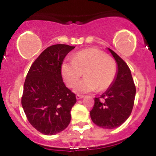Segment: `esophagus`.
I'll list each match as a JSON object with an SVG mask.
<instances>
[{"instance_id":"34e87169","label":"esophagus","mask_w":156,"mask_h":156,"mask_svg":"<svg viewBox=\"0 0 156 156\" xmlns=\"http://www.w3.org/2000/svg\"><path fill=\"white\" fill-rule=\"evenodd\" d=\"M83 95H79V94H77V95H76V99H80V98H83Z\"/></svg>"}]
</instances>
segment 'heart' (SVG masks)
<instances>
[{
  "instance_id": "heart-1",
  "label": "heart",
  "mask_w": 156,
  "mask_h": 156,
  "mask_svg": "<svg viewBox=\"0 0 156 156\" xmlns=\"http://www.w3.org/2000/svg\"><path fill=\"white\" fill-rule=\"evenodd\" d=\"M63 77L70 88L76 86L84 72L85 77L76 86L78 93H86L95 89L104 91L108 89L115 81L117 67L113 58L105 52L97 48L80 51L75 54L71 61L62 64Z\"/></svg>"
}]
</instances>
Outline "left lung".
Returning a JSON list of instances; mask_svg holds the SVG:
<instances>
[{"instance_id":"1","label":"left lung","mask_w":156,"mask_h":156,"mask_svg":"<svg viewBox=\"0 0 156 156\" xmlns=\"http://www.w3.org/2000/svg\"><path fill=\"white\" fill-rule=\"evenodd\" d=\"M118 64V73L113 84L98 98L90 112L94 124L113 129L124 124L130 117L134 105L136 86L130 70L125 61L108 48Z\"/></svg>"}]
</instances>
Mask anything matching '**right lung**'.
<instances>
[{"label": "right lung", "instance_id": "add662e5", "mask_svg": "<svg viewBox=\"0 0 156 156\" xmlns=\"http://www.w3.org/2000/svg\"><path fill=\"white\" fill-rule=\"evenodd\" d=\"M75 47L54 44L43 51L26 75L21 103L31 125L45 135L67 128L76 95L67 88L61 76L66 55Z\"/></svg>", "mask_w": 156, "mask_h": 156}]
</instances>
